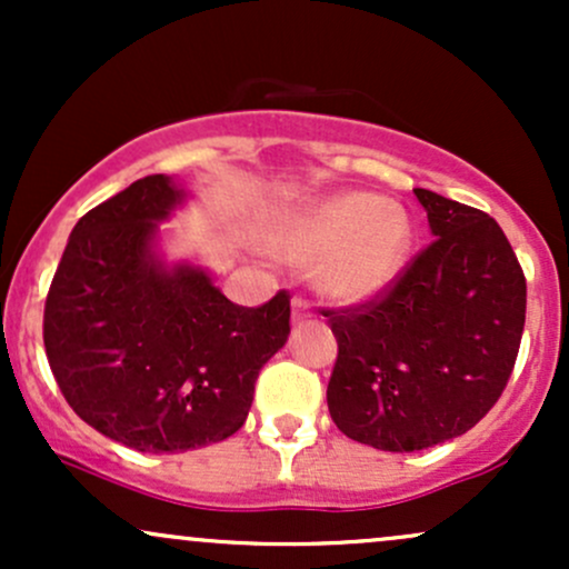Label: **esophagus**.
<instances>
[{
    "mask_svg": "<svg viewBox=\"0 0 569 569\" xmlns=\"http://www.w3.org/2000/svg\"><path fill=\"white\" fill-rule=\"evenodd\" d=\"M307 318H312V310H310V305L305 302V299H293L291 302V321L293 323H302V321H307Z\"/></svg>",
    "mask_w": 569,
    "mask_h": 569,
    "instance_id": "obj_1",
    "label": "esophagus"
}]
</instances>
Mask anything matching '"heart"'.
Segmentation results:
<instances>
[{
	"label": "heart",
	"mask_w": 569,
	"mask_h": 569,
	"mask_svg": "<svg viewBox=\"0 0 569 569\" xmlns=\"http://www.w3.org/2000/svg\"><path fill=\"white\" fill-rule=\"evenodd\" d=\"M280 257L318 264V283L337 302H367L401 276L411 221L375 192H339L302 208L276 232Z\"/></svg>",
	"instance_id": "1"
}]
</instances>
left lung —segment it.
<instances>
[{"label": "left lung", "instance_id": "1", "mask_svg": "<svg viewBox=\"0 0 569 569\" xmlns=\"http://www.w3.org/2000/svg\"><path fill=\"white\" fill-rule=\"evenodd\" d=\"M415 194L433 243L371 302L323 310L339 345L331 420L382 452L471 430L508 385L525 331L527 280L498 221L430 189Z\"/></svg>", "mask_w": 569, "mask_h": 569}]
</instances>
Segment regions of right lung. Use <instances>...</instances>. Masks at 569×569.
<instances>
[{"label": "right lung", "instance_id": "add662e5", "mask_svg": "<svg viewBox=\"0 0 569 569\" xmlns=\"http://www.w3.org/2000/svg\"><path fill=\"white\" fill-rule=\"evenodd\" d=\"M184 198L154 173L84 213L44 302V352L69 407L152 455L243 428L259 371L291 331L289 291L240 307L202 267L162 262L158 221Z\"/></svg>", "mask_w": 569, "mask_h": 569}]
</instances>
